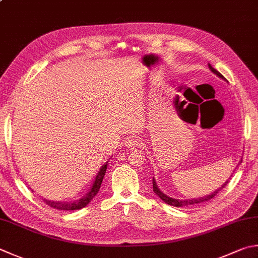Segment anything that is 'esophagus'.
Returning a JSON list of instances; mask_svg holds the SVG:
<instances>
[{"label": "esophagus", "instance_id": "34e87169", "mask_svg": "<svg viewBox=\"0 0 258 258\" xmlns=\"http://www.w3.org/2000/svg\"><path fill=\"white\" fill-rule=\"evenodd\" d=\"M124 146L129 149H135V148H139L142 147V143L137 137H129L127 140H125Z\"/></svg>", "mask_w": 258, "mask_h": 258}]
</instances>
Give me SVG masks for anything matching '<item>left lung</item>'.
<instances>
[{
	"mask_svg": "<svg viewBox=\"0 0 258 258\" xmlns=\"http://www.w3.org/2000/svg\"><path fill=\"white\" fill-rule=\"evenodd\" d=\"M209 69H210V71L213 73V74H216L218 77H220L221 80L226 81L225 77H223L219 72L213 69V67H212L210 64H209ZM240 163H241V160H240L239 163H238V165H239ZM229 178H230V177H229ZM228 182H229V181H226L225 183L222 184L221 187L216 189L215 192L211 193V194H209V196L202 197V198H197V199H196V198H194V199H184V200H181V199H174V198H171V197L166 196V194H165L163 191H160V188L158 187L156 181H155V177L153 178V188H154V192L156 193V196H158L160 199H162V200H163L165 203H167V205H169V206L179 208V207H189V206L199 205V203H202V202H206V201L211 200V199H212L213 197H216V194H217L218 192L221 191L222 187H225V186L227 185Z\"/></svg>",
	"mask_w": 258,
	"mask_h": 258,
	"instance_id": "1",
	"label": "left lung"
}]
</instances>
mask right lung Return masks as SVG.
Here are the masks:
<instances>
[{
  "label": "right lung",
  "mask_w": 258,
  "mask_h": 258,
  "mask_svg": "<svg viewBox=\"0 0 258 258\" xmlns=\"http://www.w3.org/2000/svg\"><path fill=\"white\" fill-rule=\"evenodd\" d=\"M106 167H108V163H105L104 165H102L99 173L96 174L95 179L92 186L90 187V191L87 192L85 196L82 197L81 199H77V200L74 201H53V200H47V199H43V201L46 202V205H48L51 208L58 209V210H80V209L86 207L89 203L91 202L92 199H93L96 194H98L101 183L103 181V177L106 172ZM33 192V189H31Z\"/></svg>",
  "instance_id": "1"
}]
</instances>
